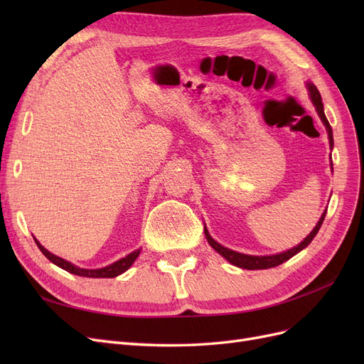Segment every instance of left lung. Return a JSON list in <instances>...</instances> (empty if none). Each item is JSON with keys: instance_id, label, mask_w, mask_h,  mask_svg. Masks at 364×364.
<instances>
[{"instance_id": "obj_1", "label": "left lung", "mask_w": 364, "mask_h": 364, "mask_svg": "<svg viewBox=\"0 0 364 364\" xmlns=\"http://www.w3.org/2000/svg\"><path fill=\"white\" fill-rule=\"evenodd\" d=\"M306 90H308V94H310V98H311V103L314 105L316 107V112L318 115V118L322 119L323 126L326 127V132H328V139H329V146H331V149L334 147V139H333V129L331 126H329L328 119L325 117V112H323V103H322V97L321 94H318L317 87L308 82L306 83ZM331 168H333V162H331ZM325 215H326V209L323 211L322 217L318 218V222L316 225V228L311 230L310 234H308L304 241H301L299 245L294 246L293 249H289V250H284L281 253H277V255H246V253H240V252H235L232 249H228L225 246H222L220 243H217V241L209 235L208 229L205 226V237L208 240L209 246H211L215 252H218L220 255H222L226 261H229L230 264H234V266L240 267V269H246V270H262V269H270V267H277L279 266V264L285 262L287 259H290L291 257H294L296 253H299L302 249H305L308 245L311 243L313 238L316 237V234L318 232V229H321L323 220H325Z\"/></svg>"}]
</instances>
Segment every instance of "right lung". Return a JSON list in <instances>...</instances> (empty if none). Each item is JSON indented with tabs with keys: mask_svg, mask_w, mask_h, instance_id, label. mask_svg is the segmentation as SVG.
<instances>
[{
	"mask_svg": "<svg viewBox=\"0 0 364 364\" xmlns=\"http://www.w3.org/2000/svg\"><path fill=\"white\" fill-rule=\"evenodd\" d=\"M35 241H36L38 247L41 249V252H42L43 255H46L53 264H56L58 267H60V269H63V270H67V272H70V273H73V274H77V277H86V278H115V277H118V274L124 273V272L132 266V264L135 262V259L138 258L139 252H141V249H136V250H134L132 253H129V255H126L124 258H121V259L112 262L111 266H106V267H102V269H82V267L74 266L73 262H70V261L63 259V258H60V257H58V255H54V253L48 252L46 247H43V246L39 243V241H38L36 238H35Z\"/></svg>",
	"mask_w": 364,
	"mask_h": 364,
	"instance_id": "obj_1",
	"label": "right lung"
}]
</instances>
